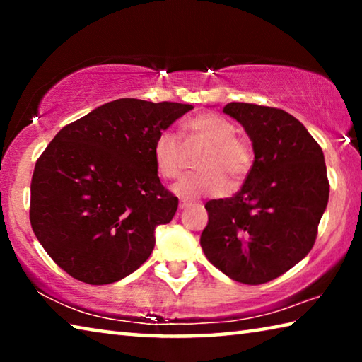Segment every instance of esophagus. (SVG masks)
Instances as JSON below:
<instances>
[{
    "instance_id": "1",
    "label": "esophagus",
    "mask_w": 362,
    "mask_h": 362,
    "mask_svg": "<svg viewBox=\"0 0 362 362\" xmlns=\"http://www.w3.org/2000/svg\"><path fill=\"white\" fill-rule=\"evenodd\" d=\"M192 203H193L192 199H185V198H182V199H180V209H185V207H187V206H189Z\"/></svg>"
}]
</instances>
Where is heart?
<instances>
[{"label": "heart", "instance_id": "heart-1", "mask_svg": "<svg viewBox=\"0 0 362 362\" xmlns=\"http://www.w3.org/2000/svg\"><path fill=\"white\" fill-rule=\"evenodd\" d=\"M185 129L194 139L207 144L198 166L203 169L183 177L175 183L174 192L182 196L217 194L228 189V179L241 182L252 168V146L246 139L238 136L235 126L217 113H201L189 119ZM153 161L159 175L175 179L183 169V148L180 139L173 131L164 129L153 142Z\"/></svg>", "mask_w": 362, "mask_h": 362}]
</instances>
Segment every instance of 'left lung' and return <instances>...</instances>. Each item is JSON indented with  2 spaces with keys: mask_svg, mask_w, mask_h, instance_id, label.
I'll return each instance as SVG.
<instances>
[{
  "mask_svg": "<svg viewBox=\"0 0 362 362\" xmlns=\"http://www.w3.org/2000/svg\"><path fill=\"white\" fill-rule=\"evenodd\" d=\"M254 146V164L240 192L206 203L201 247L214 267L243 284L281 276L315 246L329 201L320 144L284 110L231 102Z\"/></svg>",
  "mask_w": 362,
  "mask_h": 362,
  "instance_id": "1",
  "label": "left lung"
}]
</instances>
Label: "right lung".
<instances>
[{"label":"right lung","instance_id":"add662e5","mask_svg":"<svg viewBox=\"0 0 362 362\" xmlns=\"http://www.w3.org/2000/svg\"><path fill=\"white\" fill-rule=\"evenodd\" d=\"M193 107L118 99L57 132L35 164L30 223L49 257L86 284L136 272L179 198L163 187L153 142Z\"/></svg>","mask_w":362,"mask_h":362}]
</instances>
